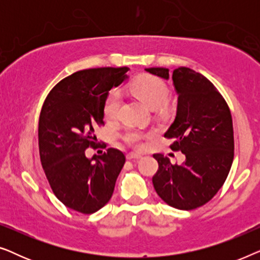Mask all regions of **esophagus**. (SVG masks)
<instances>
[{
  "instance_id": "34e87169",
  "label": "esophagus",
  "mask_w": 260,
  "mask_h": 260,
  "mask_svg": "<svg viewBox=\"0 0 260 260\" xmlns=\"http://www.w3.org/2000/svg\"><path fill=\"white\" fill-rule=\"evenodd\" d=\"M141 157H142V155L136 154V152H131V154H127V156H126L127 159H138Z\"/></svg>"
}]
</instances>
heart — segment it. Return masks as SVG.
Listing matches in <instances>:
<instances>
[{"instance_id":"b5f03b06","label":"heart","mask_w":260,"mask_h":260,"mask_svg":"<svg viewBox=\"0 0 260 260\" xmlns=\"http://www.w3.org/2000/svg\"><path fill=\"white\" fill-rule=\"evenodd\" d=\"M130 90L150 109H157L162 106L169 93L168 86L165 81L161 78L151 76V74H141V76L135 78L130 85ZM119 105L120 94L117 91L111 92L106 98L104 109H103L106 120H113L116 118L118 115ZM126 138L131 143H138L141 135L135 133V131H130V133H127Z\"/></svg>"}]
</instances>
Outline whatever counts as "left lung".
Masks as SVG:
<instances>
[{
  "instance_id": "left-lung-1",
  "label": "left lung",
  "mask_w": 260,
  "mask_h": 260,
  "mask_svg": "<svg viewBox=\"0 0 260 260\" xmlns=\"http://www.w3.org/2000/svg\"><path fill=\"white\" fill-rule=\"evenodd\" d=\"M145 71L169 79L165 67ZM172 78L177 108L165 137L175 140L170 148L184 154L186 161L172 165L165 155L155 154L158 170L152 184L166 204L190 211L207 204L227 179L234 157L232 116L220 92L201 73L177 67Z\"/></svg>"
}]
</instances>
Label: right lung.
<instances>
[{"label":"right lung","instance_id":"add662e5","mask_svg":"<svg viewBox=\"0 0 260 260\" xmlns=\"http://www.w3.org/2000/svg\"><path fill=\"white\" fill-rule=\"evenodd\" d=\"M127 67H101L71 74L53 87L39 118V151L53 193L66 207L92 214L108 204L125 163L109 148L97 158L85 150L97 147L94 127L104 124V103L112 87L129 76Z\"/></svg>","mask_w":260,"mask_h":260}]
</instances>
